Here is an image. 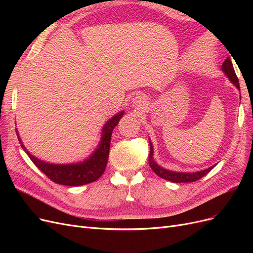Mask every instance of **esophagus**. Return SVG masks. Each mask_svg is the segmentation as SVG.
Returning a JSON list of instances; mask_svg holds the SVG:
<instances>
[{
	"label": "esophagus",
	"mask_w": 253,
	"mask_h": 253,
	"mask_svg": "<svg viewBox=\"0 0 253 253\" xmlns=\"http://www.w3.org/2000/svg\"><path fill=\"white\" fill-rule=\"evenodd\" d=\"M132 105L133 108L137 110H141L145 105H147V99H145L142 95H136L132 99Z\"/></svg>",
	"instance_id": "esophagus-1"
}]
</instances>
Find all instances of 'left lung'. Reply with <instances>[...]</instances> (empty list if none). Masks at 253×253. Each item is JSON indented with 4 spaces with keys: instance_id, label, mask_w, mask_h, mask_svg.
I'll return each instance as SVG.
<instances>
[{
    "instance_id": "obj_1",
    "label": "left lung",
    "mask_w": 253,
    "mask_h": 253,
    "mask_svg": "<svg viewBox=\"0 0 253 253\" xmlns=\"http://www.w3.org/2000/svg\"><path fill=\"white\" fill-rule=\"evenodd\" d=\"M221 71L224 72V74L227 76V78L231 81V83L234 84L235 87L237 89H240L239 79H237V77H236L232 62L229 57L225 60L223 65H221ZM149 142H150V150H151L150 155H149L150 167L152 168V170L159 176V177H162L166 180H169L172 182H193V181H196L200 178H202L203 176L208 174L213 169V168L215 167V166H212V167H209L208 169L197 171V172H176V171L165 169V168L159 166L154 160V157H153V155H154L153 143L151 142L150 139H149Z\"/></svg>"
}]
</instances>
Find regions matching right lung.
<instances>
[{"instance_id": "right-lung-1", "label": "right lung", "mask_w": 253, "mask_h": 253, "mask_svg": "<svg viewBox=\"0 0 253 253\" xmlns=\"http://www.w3.org/2000/svg\"><path fill=\"white\" fill-rule=\"evenodd\" d=\"M124 114L125 111H121L105 122V125L102 127L101 139L97 149L86 159L82 160L80 163L59 165L46 163L44 160L37 158L33 154H30V152L25 148V145L23 144L20 138L18 129H16V131L22 149L25 151L28 157L32 159V162L38 167V169L41 170L49 179H51L53 182L59 183V185L72 187L82 186L96 181L98 178L101 177L105 170L106 164H108L113 129L118 125Z\"/></svg>"}]
</instances>
